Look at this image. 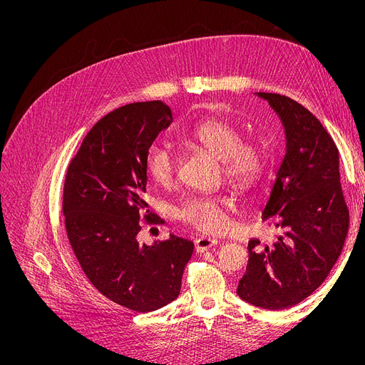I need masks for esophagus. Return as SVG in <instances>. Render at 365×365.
I'll list each match as a JSON object with an SVG mask.
<instances>
[{
	"instance_id": "esophagus-1",
	"label": "esophagus",
	"mask_w": 365,
	"mask_h": 365,
	"mask_svg": "<svg viewBox=\"0 0 365 365\" xmlns=\"http://www.w3.org/2000/svg\"><path fill=\"white\" fill-rule=\"evenodd\" d=\"M217 243H218L217 239H211V237L202 236V237L195 240V250H196L197 253H204V252H207L208 249L214 247Z\"/></svg>"
}]
</instances>
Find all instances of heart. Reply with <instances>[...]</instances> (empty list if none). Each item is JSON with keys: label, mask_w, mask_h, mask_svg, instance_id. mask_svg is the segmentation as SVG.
I'll use <instances>...</instances> for the list:
<instances>
[{"label": "heart", "mask_w": 365, "mask_h": 365, "mask_svg": "<svg viewBox=\"0 0 365 365\" xmlns=\"http://www.w3.org/2000/svg\"><path fill=\"white\" fill-rule=\"evenodd\" d=\"M187 140L201 145L220 158L222 175L240 187H250L263 175L267 151L253 140L242 141L239 129L224 119L210 118L197 122L189 132ZM148 178L158 186L168 187L176 176V160L169 148L153 145L145 155ZM225 196H190L176 210V217L207 235H220L228 227Z\"/></svg>", "instance_id": "heart-1"}]
</instances>
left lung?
Instances as JSON below:
<instances>
[{
  "mask_svg": "<svg viewBox=\"0 0 365 365\" xmlns=\"http://www.w3.org/2000/svg\"><path fill=\"white\" fill-rule=\"evenodd\" d=\"M279 115L287 150L263 221L278 236L250 240L237 294L246 303L284 310L302 303L327 278L349 227L339 153L319 119L287 96L257 93Z\"/></svg>",
  "mask_w": 365,
  "mask_h": 365,
  "instance_id": "8db88e82",
  "label": "left lung"
}]
</instances>
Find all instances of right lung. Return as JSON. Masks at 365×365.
I'll list each match as a JSON object with an SVG mask.
<instances>
[{
	"label": "right lung",
	"mask_w": 365,
	"mask_h": 365,
	"mask_svg": "<svg viewBox=\"0 0 365 365\" xmlns=\"http://www.w3.org/2000/svg\"><path fill=\"white\" fill-rule=\"evenodd\" d=\"M172 120L161 101L108 113L88 130L65 175V230L83 272L110 302L138 313L176 300L193 252L192 242L176 236L153 246L137 240L148 212L145 155Z\"/></svg>",
	"instance_id": "1"
}]
</instances>
